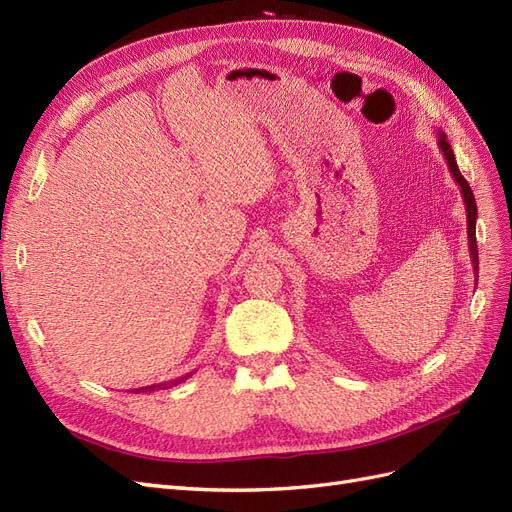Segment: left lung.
I'll return each instance as SVG.
<instances>
[{"label":"left lung","instance_id":"8db88e82","mask_svg":"<svg viewBox=\"0 0 512 512\" xmlns=\"http://www.w3.org/2000/svg\"><path fill=\"white\" fill-rule=\"evenodd\" d=\"M438 147L442 151V156L448 164V170H451V175L455 179V183L459 185V192L463 196V205H466V220H468V247H470V258H472V267H474V273L478 271V247H476V200H474V194H472V188L468 185V181L463 179V175L459 173V166H457V160H455V153L451 149V145H448L446 141V134L440 130L438 132ZM478 277V275H476Z\"/></svg>","mask_w":512,"mask_h":512}]
</instances>
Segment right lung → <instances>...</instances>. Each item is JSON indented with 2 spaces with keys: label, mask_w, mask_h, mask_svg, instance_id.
I'll use <instances>...</instances> for the list:
<instances>
[{
  "label": "right lung",
  "mask_w": 512,
  "mask_h": 512,
  "mask_svg": "<svg viewBox=\"0 0 512 512\" xmlns=\"http://www.w3.org/2000/svg\"><path fill=\"white\" fill-rule=\"evenodd\" d=\"M192 374H188V376H183V378H177V380H173V382H164V384H151V386H141V389H136V393H153V391H158V389H168V386H175V384H179V382H183V380H188Z\"/></svg>",
  "instance_id": "add662e5"
}]
</instances>
